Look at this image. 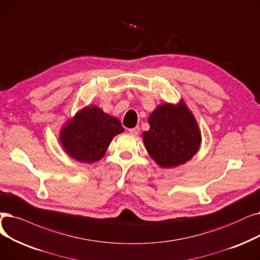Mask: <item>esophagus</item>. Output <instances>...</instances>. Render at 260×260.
I'll list each match as a JSON object with an SVG mask.
<instances>
[{
  "label": "esophagus",
  "instance_id": "1",
  "mask_svg": "<svg viewBox=\"0 0 260 260\" xmlns=\"http://www.w3.org/2000/svg\"><path fill=\"white\" fill-rule=\"evenodd\" d=\"M128 132H129L132 135H135V136H136V135H138L139 132H140V127H139V126H136V127H134V128H129Z\"/></svg>",
  "mask_w": 260,
  "mask_h": 260
}]
</instances>
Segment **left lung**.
I'll return each mask as SVG.
<instances>
[{"mask_svg": "<svg viewBox=\"0 0 260 260\" xmlns=\"http://www.w3.org/2000/svg\"><path fill=\"white\" fill-rule=\"evenodd\" d=\"M150 129L142 133L146 151L162 168L177 167L199 151L201 133L184 102L162 104L149 117Z\"/></svg>", "mask_w": 260, "mask_h": 260, "instance_id": "1", "label": "left lung"}]
</instances>
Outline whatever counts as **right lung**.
I'll return each mask as SVG.
<instances>
[{
	"label": "right lung",
	"mask_w": 260,
	"mask_h": 260,
	"mask_svg": "<svg viewBox=\"0 0 260 260\" xmlns=\"http://www.w3.org/2000/svg\"><path fill=\"white\" fill-rule=\"evenodd\" d=\"M121 122L96 106L80 110L60 133L64 151L81 162H94L102 158L112 138L122 133Z\"/></svg>",
	"instance_id": "add662e5"
}]
</instances>
